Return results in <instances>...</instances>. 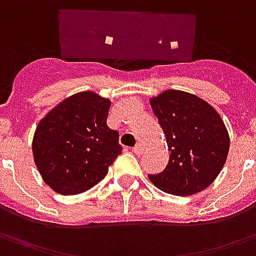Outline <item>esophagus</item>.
Here are the masks:
<instances>
[{"mask_svg":"<svg viewBox=\"0 0 256 256\" xmlns=\"http://www.w3.org/2000/svg\"><path fill=\"white\" fill-rule=\"evenodd\" d=\"M132 151L135 152V154H142V151H143V148H142V144L140 143H138L134 148H132Z\"/></svg>","mask_w":256,"mask_h":256,"instance_id":"1","label":"esophagus"}]
</instances>
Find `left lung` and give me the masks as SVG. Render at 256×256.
<instances>
[{
    "mask_svg": "<svg viewBox=\"0 0 256 256\" xmlns=\"http://www.w3.org/2000/svg\"><path fill=\"white\" fill-rule=\"evenodd\" d=\"M150 105L170 151L165 170L150 174V182L178 196L203 191L226 161L230 140L222 118L206 100L180 90L164 91Z\"/></svg>",
    "mask_w": 256,
    "mask_h": 256,
    "instance_id": "8db88e82",
    "label": "left lung"
}]
</instances>
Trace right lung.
<instances>
[{
    "label": "right lung",
    "instance_id": "right-lung-1",
    "mask_svg": "<svg viewBox=\"0 0 256 256\" xmlns=\"http://www.w3.org/2000/svg\"><path fill=\"white\" fill-rule=\"evenodd\" d=\"M110 102L92 91L68 96L39 121L32 154L44 182L61 195L102 182L120 156L118 132L106 124Z\"/></svg>",
    "mask_w": 256,
    "mask_h": 256
}]
</instances>
